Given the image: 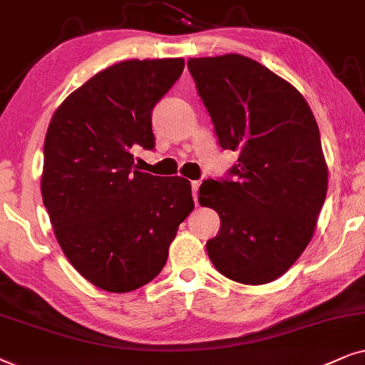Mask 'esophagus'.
Segmentation results:
<instances>
[{"instance_id": "esophagus-1", "label": "esophagus", "mask_w": 365, "mask_h": 365, "mask_svg": "<svg viewBox=\"0 0 365 365\" xmlns=\"http://www.w3.org/2000/svg\"><path fill=\"white\" fill-rule=\"evenodd\" d=\"M198 188H200V182H192V193H193V200H195V203L198 198Z\"/></svg>"}]
</instances>
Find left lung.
Masks as SVG:
<instances>
[{"instance_id": "obj_1", "label": "left lung", "mask_w": 365, "mask_h": 365, "mask_svg": "<svg viewBox=\"0 0 365 365\" xmlns=\"http://www.w3.org/2000/svg\"><path fill=\"white\" fill-rule=\"evenodd\" d=\"M188 70L220 147L239 152L233 180L198 190L222 220L208 257L227 279L269 284L307 249L327 195L317 121L295 86L249 56L190 58Z\"/></svg>"}]
</instances>
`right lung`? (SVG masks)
<instances>
[{"label": "right lung", "mask_w": 365, "mask_h": 365, "mask_svg": "<svg viewBox=\"0 0 365 365\" xmlns=\"http://www.w3.org/2000/svg\"><path fill=\"white\" fill-rule=\"evenodd\" d=\"M183 68V58L115 63L68 95L48 125L43 203L63 254L106 292L153 280L195 207L187 178L140 172L132 155L153 150L152 110Z\"/></svg>", "instance_id": "right-lung-1"}]
</instances>
